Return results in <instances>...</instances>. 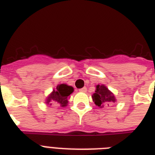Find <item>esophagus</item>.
<instances>
[{
    "label": "esophagus",
    "instance_id": "esophagus-1",
    "mask_svg": "<svg viewBox=\"0 0 155 155\" xmlns=\"http://www.w3.org/2000/svg\"><path fill=\"white\" fill-rule=\"evenodd\" d=\"M80 92H87V88H86V87H82V88H80Z\"/></svg>",
    "mask_w": 155,
    "mask_h": 155
}]
</instances>
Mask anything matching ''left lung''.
Here are the masks:
<instances>
[{
  "instance_id": "left-lung-1",
  "label": "left lung",
  "mask_w": 155,
  "mask_h": 155,
  "mask_svg": "<svg viewBox=\"0 0 155 155\" xmlns=\"http://www.w3.org/2000/svg\"><path fill=\"white\" fill-rule=\"evenodd\" d=\"M92 97L95 104L100 108H103L104 106L109 105L110 104L117 101L114 94L104 84L96 86V91Z\"/></svg>"
}]
</instances>
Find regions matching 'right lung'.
I'll return each mask as SVG.
<instances>
[{
  "label": "right lung",
  "mask_w": 155,
  "mask_h": 155,
  "mask_svg": "<svg viewBox=\"0 0 155 155\" xmlns=\"http://www.w3.org/2000/svg\"><path fill=\"white\" fill-rule=\"evenodd\" d=\"M73 92V87L66 84H60L54 88L51 94L48 95L45 102L48 105L58 104L61 107H66L68 104V97Z\"/></svg>",
  "instance_id": "1"
}]
</instances>
